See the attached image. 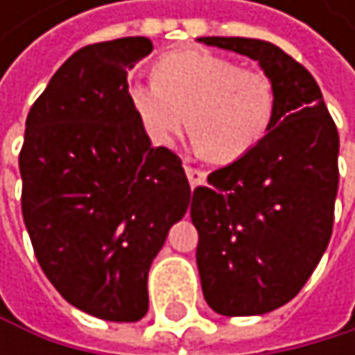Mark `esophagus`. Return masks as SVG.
<instances>
[{"label":"esophagus","instance_id":"34e87169","mask_svg":"<svg viewBox=\"0 0 355 355\" xmlns=\"http://www.w3.org/2000/svg\"><path fill=\"white\" fill-rule=\"evenodd\" d=\"M185 174H187V179H189V185L191 187H198L204 183V179H207V172L200 170V168H193L189 164H185Z\"/></svg>","mask_w":355,"mask_h":355}]
</instances>
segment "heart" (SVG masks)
I'll list each match as a JSON object with an SVG mask.
<instances>
[{
    "label": "heart",
    "mask_w": 355,
    "mask_h": 355,
    "mask_svg": "<svg viewBox=\"0 0 355 355\" xmlns=\"http://www.w3.org/2000/svg\"><path fill=\"white\" fill-rule=\"evenodd\" d=\"M153 78L130 87V104L159 146H172L189 116L200 151L215 162H234L272 125L275 87L255 67H239L211 53H176L157 61Z\"/></svg>",
    "instance_id": "1"
}]
</instances>
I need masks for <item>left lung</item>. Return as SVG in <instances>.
Listing matches in <instances>:
<instances>
[{"label":"left lung","instance_id":"left-lung-1","mask_svg":"<svg viewBox=\"0 0 355 355\" xmlns=\"http://www.w3.org/2000/svg\"><path fill=\"white\" fill-rule=\"evenodd\" d=\"M247 55L275 87L268 134L191 193L196 262L209 306L227 318L290 302L330 243L338 189V132L304 65L253 37H200Z\"/></svg>","mask_w":355,"mask_h":355}]
</instances>
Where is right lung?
Segmentation results:
<instances>
[{"label":"right lung","instance_id":"add662e5","mask_svg":"<svg viewBox=\"0 0 355 355\" xmlns=\"http://www.w3.org/2000/svg\"><path fill=\"white\" fill-rule=\"evenodd\" d=\"M151 51L142 35L76 51L33 102L19 155L40 266L108 322L144 318L148 268L191 198L181 157L151 146L130 104L128 72Z\"/></svg>","mask_w":355,"mask_h":355}]
</instances>
